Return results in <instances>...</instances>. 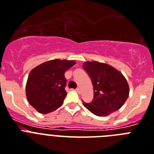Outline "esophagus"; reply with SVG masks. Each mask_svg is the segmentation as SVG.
Segmentation results:
<instances>
[{"instance_id":"1","label":"esophagus","mask_w":154,"mask_h":154,"mask_svg":"<svg viewBox=\"0 0 154 154\" xmlns=\"http://www.w3.org/2000/svg\"><path fill=\"white\" fill-rule=\"evenodd\" d=\"M76 91H77V92H78V93H79V94H80V93H81V89H80L79 88H77V89H76Z\"/></svg>"}]
</instances>
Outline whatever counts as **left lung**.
<instances>
[{"instance_id": "1", "label": "left lung", "mask_w": 154, "mask_h": 154, "mask_svg": "<svg viewBox=\"0 0 154 154\" xmlns=\"http://www.w3.org/2000/svg\"><path fill=\"white\" fill-rule=\"evenodd\" d=\"M83 68L92 80L94 97L84 106L92 114L104 117L118 111L129 97V85L124 76L109 65L86 62Z\"/></svg>"}]
</instances>
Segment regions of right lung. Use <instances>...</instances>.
<instances>
[{"mask_svg":"<svg viewBox=\"0 0 154 154\" xmlns=\"http://www.w3.org/2000/svg\"><path fill=\"white\" fill-rule=\"evenodd\" d=\"M76 64L73 60H51L34 68L28 75L26 96L37 112L47 114L62 105L67 92L65 90V72Z\"/></svg>","mask_w":154,"mask_h":154,"instance_id":"1","label":"right lung"}]
</instances>
